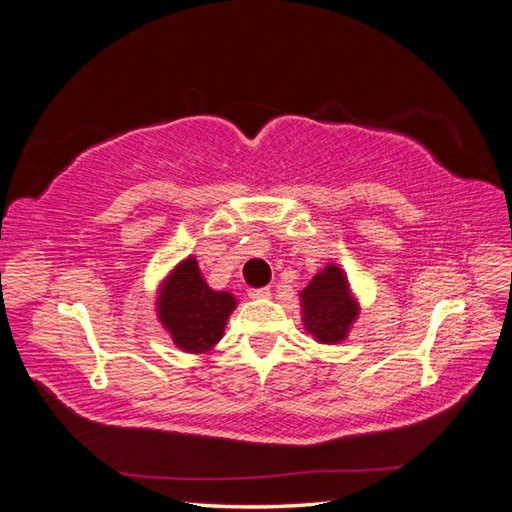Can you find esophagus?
<instances>
[{
    "mask_svg": "<svg viewBox=\"0 0 512 512\" xmlns=\"http://www.w3.org/2000/svg\"><path fill=\"white\" fill-rule=\"evenodd\" d=\"M247 297H250V299H269L271 290L267 286L265 288H250V290H247Z\"/></svg>",
    "mask_w": 512,
    "mask_h": 512,
    "instance_id": "obj_1",
    "label": "esophagus"
}]
</instances>
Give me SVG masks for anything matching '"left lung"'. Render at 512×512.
<instances>
[{"instance_id":"1","label":"left lung","mask_w":512,"mask_h":512,"mask_svg":"<svg viewBox=\"0 0 512 512\" xmlns=\"http://www.w3.org/2000/svg\"><path fill=\"white\" fill-rule=\"evenodd\" d=\"M305 331L318 344H339L350 333L352 322L359 316V303L350 290L344 269L329 262L312 282L299 292Z\"/></svg>"}]
</instances>
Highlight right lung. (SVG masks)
<instances>
[{
  "mask_svg": "<svg viewBox=\"0 0 512 512\" xmlns=\"http://www.w3.org/2000/svg\"><path fill=\"white\" fill-rule=\"evenodd\" d=\"M156 307L162 327L177 348L205 354L222 339L237 299L230 292L209 288L196 258L188 256L160 284Z\"/></svg>",
  "mask_w": 512,
  "mask_h": 512,
  "instance_id": "add662e5",
  "label": "right lung"
}]
</instances>
